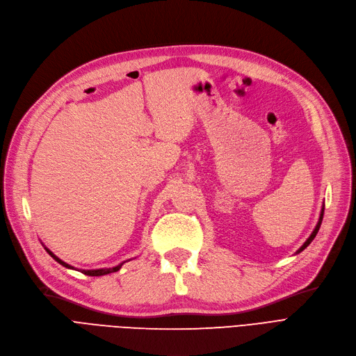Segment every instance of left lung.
<instances>
[{"instance_id":"left-lung-1","label":"left lung","mask_w":356,"mask_h":356,"mask_svg":"<svg viewBox=\"0 0 356 356\" xmlns=\"http://www.w3.org/2000/svg\"><path fill=\"white\" fill-rule=\"evenodd\" d=\"M323 215H324V209L321 210V215H320V220H318V223H317V226H316V229H314V231H312V234L309 235V238H308V239L305 241V244H304V245H302V247H301L300 250H298V252H301L302 250H305V248H307V247H308V245L311 244V241L316 238V235H317V232H318V229H320V225H321V220H323Z\"/></svg>"}]
</instances>
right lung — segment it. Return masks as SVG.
I'll list each match as a JSON object with an SVG mask.
<instances>
[{"label":"right lung","instance_id":"1","mask_svg":"<svg viewBox=\"0 0 356 356\" xmlns=\"http://www.w3.org/2000/svg\"><path fill=\"white\" fill-rule=\"evenodd\" d=\"M47 251H48V254L51 255V257L55 260V261H58L60 264H63L64 267H68V268H73L71 267L70 264H67V263H64L63 260H60L58 257H56V255H54L48 248H47ZM124 263H121L120 266H117V267H112V268H97V270H81V273H84V275H88V276H104V275H108V273H113V272H118V270L121 268V266H122Z\"/></svg>","mask_w":356,"mask_h":356}]
</instances>
